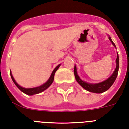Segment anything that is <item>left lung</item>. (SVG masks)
<instances>
[{"mask_svg":"<svg viewBox=\"0 0 129 129\" xmlns=\"http://www.w3.org/2000/svg\"><path fill=\"white\" fill-rule=\"evenodd\" d=\"M109 39L110 40V41L111 42V43L113 44L114 46L115 47V44H114L113 42L112 41L111 37H109ZM116 68L114 72L113 73L111 76L109 77L108 79H106L105 81H103L101 83H95V84H93V83H87L85 81H82L80 78H79V75H77V69H76V66H74V75H75V77L76 81H77V83H79L83 88H84L85 89L88 91L89 92H91V93H103V92L106 91L107 90H108L111 87V85L113 84V83L115 81L116 78L117 77V75H118V72H119V55L117 54V59H116Z\"/></svg>","mask_w":129,"mask_h":129,"instance_id":"8db88e82","label":"left lung"}]
</instances>
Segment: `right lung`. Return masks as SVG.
<instances>
[{
	"instance_id": "add662e5",
	"label": "right lung",
	"mask_w": 129,
	"mask_h": 129,
	"mask_svg": "<svg viewBox=\"0 0 129 129\" xmlns=\"http://www.w3.org/2000/svg\"><path fill=\"white\" fill-rule=\"evenodd\" d=\"M59 66H60V64L58 65V66H57L55 67V68L53 70L52 74H51V75H50V78H49V79H48L46 82L45 83H44L43 85H40V86L37 87H34V88H29V89L24 88V87H22L20 86L16 82L15 80H14L13 76H12V74H11V72H10V76H11V78H12L13 82L14 83V84L16 85V87H17L21 91L23 92V93H24L26 94V95H35V94L40 93H41V92L44 91H45L46 89H48V87L52 85V83H53V81H54V75H55V72H56V71L57 70V69L59 68Z\"/></svg>"
}]
</instances>
